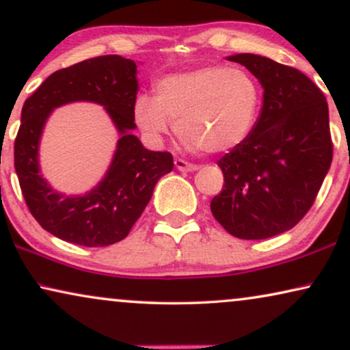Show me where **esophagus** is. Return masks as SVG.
<instances>
[{
	"label": "esophagus",
	"instance_id": "1",
	"mask_svg": "<svg viewBox=\"0 0 350 350\" xmlns=\"http://www.w3.org/2000/svg\"><path fill=\"white\" fill-rule=\"evenodd\" d=\"M175 167L180 172H194V170H198V165L189 164V162H186L183 159H175Z\"/></svg>",
	"mask_w": 350,
	"mask_h": 350
}]
</instances>
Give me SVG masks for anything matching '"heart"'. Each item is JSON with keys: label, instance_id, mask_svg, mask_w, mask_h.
Segmentation results:
<instances>
[{"label": "heart", "instance_id": "b5f03b06", "mask_svg": "<svg viewBox=\"0 0 350 350\" xmlns=\"http://www.w3.org/2000/svg\"><path fill=\"white\" fill-rule=\"evenodd\" d=\"M260 108L256 81L242 68L223 65L169 75L156 84V97L142 94L133 118L150 140L161 143L176 122L189 151L226 152L250 133Z\"/></svg>", "mask_w": 350, "mask_h": 350}]
</instances>
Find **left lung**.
I'll use <instances>...</instances> for the list:
<instances>
[{
	"instance_id": "left-lung-1",
	"label": "left lung",
	"mask_w": 350,
	"mask_h": 350,
	"mask_svg": "<svg viewBox=\"0 0 350 350\" xmlns=\"http://www.w3.org/2000/svg\"><path fill=\"white\" fill-rule=\"evenodd\" d=\"M226 59L260 81L262 105L248 137L218 161L224 186L210 210L234 237H274L308 213L332 165L327 98L299 70L267 57Z\"/></svg>"
}]
</instances>
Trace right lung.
Returning <instances> with one entry per match:
<instances>
[{"mask_svg":"<svg viewBox=\"0 0 350 350\" xmlns=\"http://www.w3.org/2000/svg\"><path fill=\"white\" fill-rule=\"evenodd\" d=\"M137 92L135 62L102 55L52 73L23 103L14 165L28 208L52 236L83 247L122 241L150 202L157 181L174 169L170 152L148 150L132 133L137 129ZM75 101L102 104L120 135L105 176L84 195L54 190L39 165L46 119L55 107Z\"/></svg>","mask_w":350,"mask_h":350,"instance_id":"right-lung-1","label":"right lung"}]
</instances>
